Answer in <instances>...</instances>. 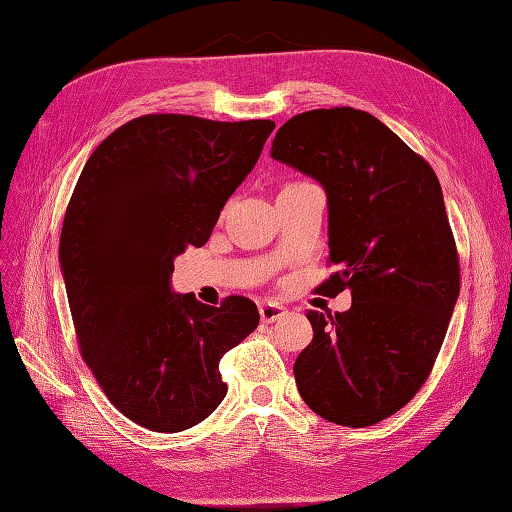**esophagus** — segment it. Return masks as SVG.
<instances>
[{
  "mask_svg": "<svg viewBox=\"0 0 512 512\" xmlns=\"http://www.w3.org/2000/svg\"><path fill=\"white\" fill-rule=\"evenodd\" d=\"M258 309H260V320L262 322H275V320H280L286 314V307L280 305V303H273V301L260 303Z\"/></svg>",
  "mask_w": 512,
  "mask_h": 512,
  "instance_id": "obj_1",
  "label": "esophagus"
}]
</instances>
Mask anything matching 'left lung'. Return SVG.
I'll list each match as a JSON object with an SVG mask.
<instances>
[{
  "label": "left lung",
  "instance_id": "8db88e82",
  "mask_svg": "<svg viewBox=\"0 0 512 512\" xmlns=\"http://www.w3.org/2000/svg\"><path fill=\"white\" fill-rule=\"evenodd\" d=\"M271 158L327 192L339 271L322 288L352 292L348 312H307L314 339L294 361L299 393L331 423H380L427 380L459 297L440 181L380 119L350 106L294 115Z\"/></svg>",
  "mask_w": 512,
  "mask_h": 512
}]
</instances>
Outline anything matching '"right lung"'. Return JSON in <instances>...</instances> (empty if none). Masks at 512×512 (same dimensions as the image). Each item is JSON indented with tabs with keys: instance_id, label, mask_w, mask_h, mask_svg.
<instances>
[{
	"instance_id": "add662e5",
	"label": "right lung",
	"mask_w": 512,
	"mask_h": 512,
	"mask_svg": "<svg viewBox=\"0 0 512 512\" xmlns=\"http://www.w3.org/2000/svg\"><path fill=\"white\" fill-rule=\"evenodd\" d=\"M275 123L145 115L91 153L66 209L59 265L81 354L111 404L175 433L222 404L220 359L258 327L245 297L175 294L188 245H205Z\"/></svg>"
}]
</instances>
